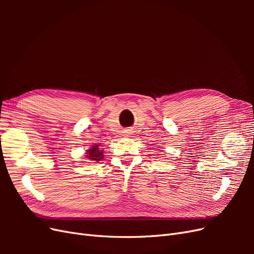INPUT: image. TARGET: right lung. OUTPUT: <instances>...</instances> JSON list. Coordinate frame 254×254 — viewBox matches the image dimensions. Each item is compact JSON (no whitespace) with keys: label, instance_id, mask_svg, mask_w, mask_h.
<instances>
[{"label":"right lung","instance_id":"right-lung-1","mask_svg":"<svg viewBox=\"0 0 254 254\" xmlns=\"http://www.w3.org/2000/svg\"><path fill=\"white\" fill-rule=\"evenodd\" d=\"M86 157L92 161V162H98V161H101L103 158H104V152L103 150L101 149V147L96 144V145H93L92 147L87 150L86 152Z\"/></svg>","mask_w":254,"mask_h":254}]
</instances>
